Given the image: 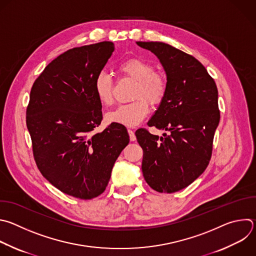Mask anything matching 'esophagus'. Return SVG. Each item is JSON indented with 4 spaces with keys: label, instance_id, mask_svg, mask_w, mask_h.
Masks as SVG:
<instances>
[{
    "label": "esophagus",
    "instance_id": "esophagus-1",
    "mask_svg": "<svg viewBox=\"0 0 256 256\" xmlns=\"http://www.w3.org/2000/svg\"><path fill=\"white\" fill-rule=\"evenodd\" d=\"M128 134H130V140L132 142H134V140H136V134H134V132L132 130L128 128Z\"/></svg>",
    "mask_w": 256,
    "mask_h": 256
}]
</instances>
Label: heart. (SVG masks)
<instances>
[{
  "label": "heart",
  "instance_id": "obj_1",
  "mask_svg": "<svg viewBox=\"0 0 256 256\" xmlns=\"http://www.w3.org/2000/svg\"><path fill=\"white\" fill-rule=\"evenodd\" d=\"M118 71L122 76L136 81L132 94L134 100L106 114V120L110 122L134 126L148 114V102L156 106L164 100L168 90L166 78L162 73L156 71L150 62L138 57L124 60L118 65ZM94 90L104 106L114 104V80L108 73L100 71L96 74Z\"/></svg>",
  "mask_w": 256,
  "mask_h": 256
}]
</instances>
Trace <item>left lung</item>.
<instances>
[{
	"mask_svg": "<svg viewBox=\"0 0 256 256\" xmlns=\"http://www.w3.org/2000/svg\"><path fill=\"white\" fill-rule=\"evenodd\" d=\"M160 61L168 90L148 126L166 130L162 136L146 128L136 132L144 150L142 171L148 185L174 193L193 183L209 164L220 120L218 90L206 68L192 55L162 42H136Z\"/></svg>",
	"mask_w": 256,
	"mask_h": 256,
	"instance_id": "1",
	"label": "left lung"
}]
</instances>
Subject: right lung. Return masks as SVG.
I'll use <instances>...</instances> for the list:
<instances>
[{"label":"right lung","mask_w":256,"mask_h":256,"mask_svg":"<svg viewBox=\"0 0 256 256\" xmlns=\"http://www.w3.org/2000/svg\"><path fill=\"white\" fill-rule=\"evenodd\" d=\"M114 51L112 42L76 47L50 62L35 80L26 110L33 156L43 177L82 200L102 194L130 142L124 126L102 120L94 81Z\"/></svg>","instance_id":"add662e5"}]
</instances>
